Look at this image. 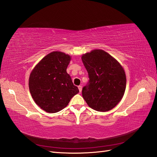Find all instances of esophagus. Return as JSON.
Here are the masks:
<instances>
[{"label": "esophagus", "mask_w": 157, "mask_h": 157, "mask_svg": "<svg viewBox=\"0 0 157 157\" xmlns=\"http://www.w3.org/2000/svg\"><path fill=\"white\" fill-rule=\"evenodd\" d=\"M78 88L79 91L81 92V91H82V86H81V85H79V86H78Z\"/></svg>", "instance_id": "esophagus-1"}]
</instances>
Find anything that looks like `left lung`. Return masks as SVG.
I'll return each instance as SVG.
<instances>
[{
	"label": "left lung",
	"mask_w": 157,
	"mask_h": 157,
	"mask_svg": "<svg viewBox=\"0 0 157 157\" xmlns=\"http://www.w3.org/2000/svg\"><path fill=\"white\" fill-rule=\"evenodd\" d=\"M89 82L82 90L88 105L99 111L113 109L122 98L126 86L124 70L116 59L102 50L82 55Z\"/></svg>",
	"instance_id": "1"
}]
</instances>
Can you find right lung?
Instances as JSON below:
<instances>
[{
	"label": "right lung",
	"mask_w": 157,
	"mask_h": 157,
	"mask_svg": "<svg viewBox=\"0 0 157 157\" xmlns=\"http://www.w3.org/2000/svg\"><path fill=\"white\" fill-rule=\"evenodd\" d=\"M71 56L61 52L46 56L31 71L29 87L37 105L48 113H56L68 105L79 92L67 68Z\"/></svg>",
	"instance_id": "1"
}]
</instances>
